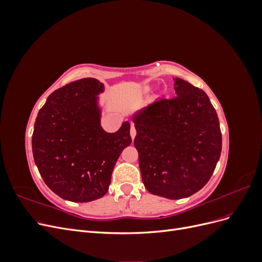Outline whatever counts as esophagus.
I'll return each instance as SVG.
<instances>
[{"label": "esophagus", "instance_id": "34e87169", "mask_svg": "<svg viewBox=\"0 0 262 262\" xmlns=\"http://www.w3.org/2000/svg\"><path fill=\"white\" fill-rule=\"evenodd\" d=\"M130 134H131V138H132V140L136 138V136H137V130H136V128H134V125H131V128H130Z\"/></svg>", "mask_w": 262, "mask_h": 262}]
</instances>
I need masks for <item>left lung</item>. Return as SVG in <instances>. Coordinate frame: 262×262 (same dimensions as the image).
<instances>
[{
	"mask_svg": "<svg viewBox=\"0 0 262 262\" xmlns=\"http://www.w3.org/2000/svg\"><path fill=\"white\" fill-rule=\"evenodd\" d=\"M176 97L155 100L134 115V146L147 191L167 199L198 192L222 150L215 109L202 90L175 78Z\"/></svg>",
	"mask_w": 262,
	"mask_h": 262,
	"instance_id": "8db88e82",
	"label": "left lung"
}]
</instances>
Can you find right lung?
<instances>
[{
    "instance_id": "right-lung-1",
    "label": "right lung",
    "mask_w": 262,
    "mask_h": 262,
    "mask_svg": "<svg viewBox=\"0 0 262 262\" xmlns=\"http://www.w3.org/2000/svg\"><path fill=\"white\" fill-rule=\"evenodd\" d=\"M104 84L87 77L54 91L39 110L31 146L35 164L52 191L64 200L104 196L115 165L132 142L130 123L115 133L100 125L98 95Z\"/></svg>"
}]
</instances>
